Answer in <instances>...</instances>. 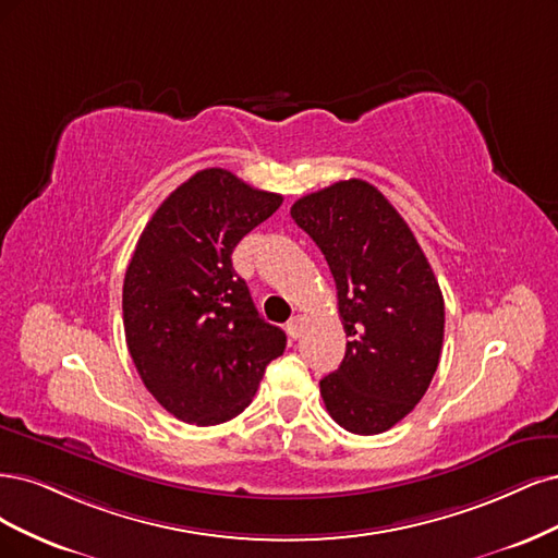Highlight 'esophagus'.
<instances>
[{"mask_svg": "<svg viewBox=\"0 0 558 558\" xmlns=\"http://www.w3.org/2000/svg\"><path fill=\"white\" fill-rule=\"evenodd\" d=\"M301 331H303V317L294 315L290 322H287V333H290V338H299Z\"/></svg>", "mask_w": 558, "mask_h": 558, "instance_id": "esophagus-1", "label": "esophagus"}]
</instances>
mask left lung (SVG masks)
<instances>
[{
  "mask_svg": "<svg viewBox=\"0 0 558 558\" xmlns=\"http://www.w3.org/2000/svg\"><path fill=\"white\" fill-rule=\"evenodd\" d=\"M290 213L331 268L350 338L338 371L319 380L322 399L350 434H383L422 401L440 362L434 268L399 210L359 178L301 196Z\"/></svg>",
  "mask_w": 558,
  "mask_h": 558,
  "instance_id": "left-lung-1",
  "label": "left lung"
}]
</instances>
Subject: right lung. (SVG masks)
I'll return each instance as SVG.
<instances>
[{"label": "right lung", "mask_w": 558, "mask_h": 558, "mask_svg": "<svg viewBox=\"0 0 558 558\" xmlns=\"http://www.w3.org/2000/svg\"><path fill=\"white\" fill-rule=\"evenodd\" d=\"M280 204L227 169H204L141 233L122 284L124 338L143 385L178 420L241 415L284 352V331L259 317L231 266L233 247Z\"/></svg>", "instance_id": "right-lung-1"}]
</instances>
